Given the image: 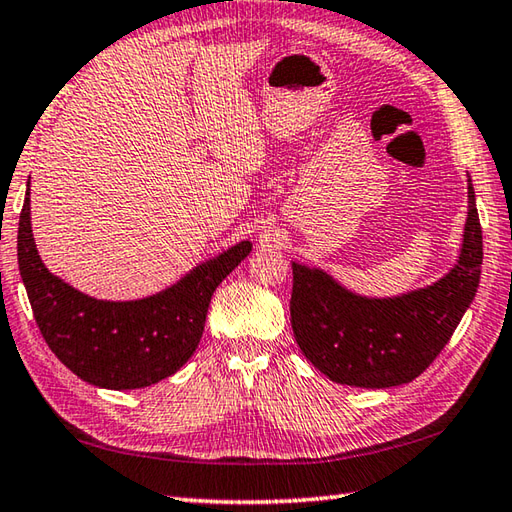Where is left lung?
Listing matches in <instances>:
<instances>
[{"instance_id":"obj_1","label":"left lung","mask_w":512,"mask_h":512,"mask_svg":"<svg viewBox=\"0 0 512 512\" xmlns=\"http://www.w3.org/2000/svg\"><path fill=\"white\" fill-rule=\"evenodd\" d=\"M481 225L468 178V220L455 269L439 283L399 298L350 294L321 269L292 265L289 298L294 339L327 379L356 388L410 383L437 359L475 298Z\"/></svg>"}]
</instances>
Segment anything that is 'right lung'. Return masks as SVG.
Wrapping results in <instances>:
<instances>
[{
	"mask_svg": "<svg viewBox=\"0 0 512 512\" xmlns=\"http://www.w3.org/2000/svg\"><path fill=\"white\" fill-rule=\"evenodd\" d=\"M249 252L252 243L243 240L142 301H95L62 283L37 256L28 191L19 214V274L46 345L82 381L109 390L147 388L180 370L200 343L211 294Z\"/></svg>",
	"mask_w": 512,
	"mask_h": 512,
	"instance_id": "1",
	"label": "right lung"
}]
</instances>
